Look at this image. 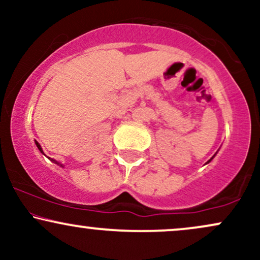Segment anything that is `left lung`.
Masks as SVG:
<instances>
[{"label":"left lung","mask_w":260,"mask_h":260,"mask_svg":"<svg viewBox=\"0 0 260 260\" xmlns=\"http://www.w3.org/2000/svg\"><path fill=\"white\" fill-rule=\"evenodd\" d=\"M211 159H213V157H211ZM211 159H210V160H211ZM210 160H209V161H210ZM209 161H208V162H209Z\"/></svg>","instance_id":"1"}]
</instances>
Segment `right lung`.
Segmentation results:
<instances>
[{
	"mask_svg": "<svg viewBox=\"0 0 260 260\" xmlns=\"http://www.w3.org/2000/svg\"><path fill=\"white\" fill-rule=\"evenodd\" d=\"M35 143H37V147L39 148V150H40L41 151V153H43V149H41V147H40V144H39V143L38 142H35ZM53 161V162H56V164H58L57 162V161H55V160H52ZM58 165H61V164H58ZM62 166V165H61Z\"/></svg>",
	"mask_w": 260,
	"mask_h": 260,
	"instance_id": "obj_1",
	"label": "right lung"
}]
</instances>
